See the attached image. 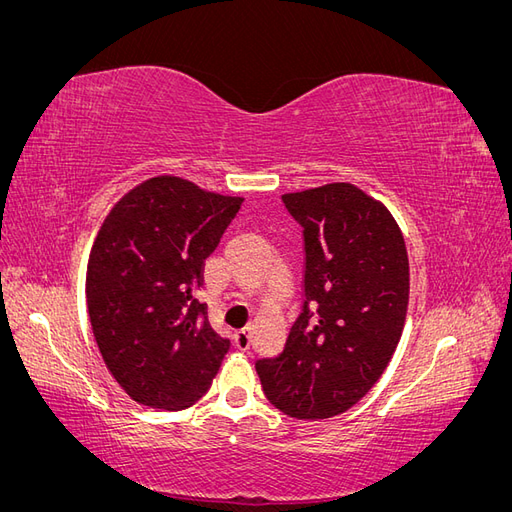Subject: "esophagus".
Wrapping results in <instances>:
<instances>
[{
  "label": "esophagus",
  "mask_w": 512,
  "mask_h": 512,
  "mask_svg": "<svg viewBox=\"0 0 512 512\" xmlns=\"http://www.w3.org/2000/svg\"><path fill=\"white\" fill-rule=\"evenodd\" d=\"M250 344H252L250 331L243 329V331H237V333H235V346H237L239 350H247V348H250Z\"/></svg>",
  "instance_id": "34e87169"
}]
</instances>
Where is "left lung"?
<instances>
[{
	"label": "left lung",
	"instance_id": "obj_1",
	"mask_svg": "<svg viewBox=\"0 0 512 512\" xmlns=\"http://www.w3.org/2000/svg\"><path fill=\"white\" fill-rule=\"evenodd\" d=\"M282 200L303 226L305 305L284 352L256 371L277 410L320 421L359 404L391 363L408 314V252L391 211L352 183Z\"/></svg>",
	"mask_w": 512,
	"mask_h": 512
}]
</instances>
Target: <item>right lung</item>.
<instances>
[{"label":"right lung","mask_w":512,"mask_h":512,"mask_svg":"<svg viewBox=\"0 0 512 512\" xmlns=\"http://www.w3.org/2000/svg\"><path fill=\"white\" fill-rule=\"evenodd\" d=\"M241 203L158 175L104 218L87 262V312L108 371L136 404L185 410L218 374L230 342L211 329L196 290Z\"/></svg>","instance_id":"add662e5"}]
</instances>
